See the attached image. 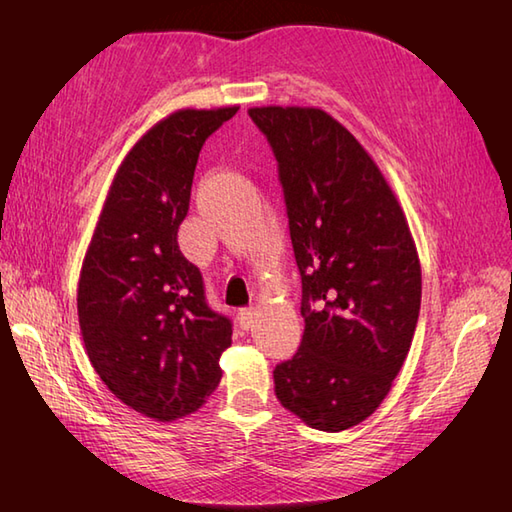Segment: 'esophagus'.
I'll use <instances>...</instances> for the list:
<instances>
[{
    "instance_id": "1",
    "label": "esophagus",
    "mask_w": 512,
    "mask_h": 512,
    "mask_svg": "<svg viewBox=\"0 0 512 512\" xmlns=\"http://www.w3.org/2000/svg\"><path fill=\"white\" fill-rule=\"evenodd\" d=\"M237 321H239V325H242L244 330L253 328V323H255V308L239 310V312H237Z\"/></svg>"
}]
</instances>
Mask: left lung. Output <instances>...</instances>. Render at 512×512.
<instances>
[{
  "mask_svg": "<svg viewBox=\"0 0 512 512\" xmlns=\"http://www.w3.org/2000/svg\"><path fill=\"white\" fill-rule=\"evenodd\" d=\"M279 162L301 275V347L275 367L281 405L345 431L380 407L416 332L422 273L405 211L367 149L319 107H250Z\"/></svg>",
  "mask_w": 512,
  "mask_h": 512,
  "instance_id": "1",
  "label": "left lung"
}]
</instances>
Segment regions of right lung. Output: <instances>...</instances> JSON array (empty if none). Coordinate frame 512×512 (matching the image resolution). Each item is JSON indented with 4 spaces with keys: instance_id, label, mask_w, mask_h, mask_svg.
I'll return each instance as SVG.
<instances>
[{
    "instance_id": "obj_1",
    "label": "right lung",
    "mask_w": 512,
    "mask_h": 512,
    "mask_svg": "<svg viewBox=\"0 0 512 512\" xmlns=\"http://www.w3.org/2000/svg\"><path fill=\"white\" fill-rule=\"evenodd\" d=\"M239 110H178L118 167L81 266L76 310L90 363L129 409L158 422L198 411L220 385L231 321L204 301L178 248L200 149Z\"/></svg>"
}]
</instances>
